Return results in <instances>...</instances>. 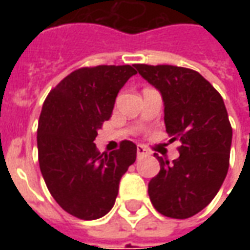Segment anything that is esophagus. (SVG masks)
Returning <instances> with one entry per match:
<instances>
[{"instance_id":"34e87169","label":"esophagus","mask_w":250,"mask_h":250,"mask_svg":"<svg viewBox=\"0 0 250 250\" xmlns=\"http://www.w3.org/2000/svg\"><path fill=\"white\" fill-rule=\"evenodd\" d=\"M136 154H138V158L146 157V155H148V151L143 146H138L136 147Z\"/></svg>"}]
</instances>
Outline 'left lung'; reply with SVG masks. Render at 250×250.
Listing matches in <instances>:
<instances>
[{"mask_svg": "<svg viewBox=\"0 0 250 250\" xmlns=\"http://www.w3.org/2000/svg\"><path fill=\"white\" fill-rule=\"evenodd\" d=\"M134 66L162 95L170 142H181L179 157L171 163L154 154L161 170L148 184L151 204L166 217L188 218L211 202L228 174L233 132L225 104L214 87L193 69Z\"/></svg>", "mask_w": 250, "mask_h": 250, "instance_id": "1", "label": "left lung"}]
</instances>
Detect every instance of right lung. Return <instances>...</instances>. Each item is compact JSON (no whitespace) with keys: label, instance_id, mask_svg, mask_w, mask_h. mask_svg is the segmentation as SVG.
Masks as SVG:
<instances>
[{"label":"right lung","instance_id":"right-lung-1","mask_svg":"<svg viewBox=\"0 0 250 250\" xmlns=\"http://www.w3.org/2000/svg\"><path fill=\"white\" fill-rule=\"evenodd\" d=\"M131 65L80 68L57 84L42 104L37 148L46 188L66 213L96 220L112 209L120 179L136 159L130 141L100 154L93 143L112 115L118 93L131 76Z\"/></svg>","mask_w":250,"mask_h":250}]
</instances>
